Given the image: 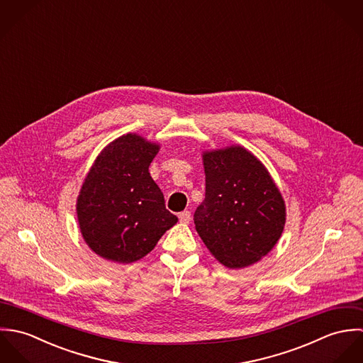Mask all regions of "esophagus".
Instances as JSON below:
<instances>
[{
  "mask_svg": "<svg viewBox=\"0 0 363 363\" xmlns=\"http://www.w3.org/2000/svg\"><path fill=\"white\" fill-rule=\"evenodd\" d=\"M179 220H180L182 223H189V222L191 220V213H190V211H183V212H180V213H179Z\"/></svg>",
  "mask_w": 363,
  "mask_h": 363,
  "instance_id": "obj_1",
  "label": "esophagus"
}]
</instances>
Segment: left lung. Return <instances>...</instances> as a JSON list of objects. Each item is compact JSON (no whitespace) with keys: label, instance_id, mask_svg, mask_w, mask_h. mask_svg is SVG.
I'll use <instances>...</instances> for the list:
<instances>
[{"label":"left lung","instance_id":"left-lung-1","mask_svg":"<svg viewBox=\"0 0 363 363\" xmlns=\"http://www.w3.org/2000/svg\"><path fill=\"white\" fill-rule=\"evenodd\" d=\"M206 199L194 212L209 253L228 268L256 264L278 243L284 197L257 156L240 145L203 152Z\"/></svg>","mask_w":363,"mask_h":363}]
</instances>
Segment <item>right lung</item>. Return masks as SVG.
<instances>
[{
    "label": "right lung",
    "mask_w": 363,
    "mask_h": 363,
    "mask_svg": "<svg viewBox=\"0 0 363 363\" xmlns=\"http://www.w3.org/2000/svg\"><path fill=\"white\" fill-rule=\"evenodd\" d=\"M160 145L128 133L91 166L77 199L85 243L102 259L130 264L145 257L177 222L150 173Z\"/></svg>",
    "instance_id": "1"
}]
</instances>
